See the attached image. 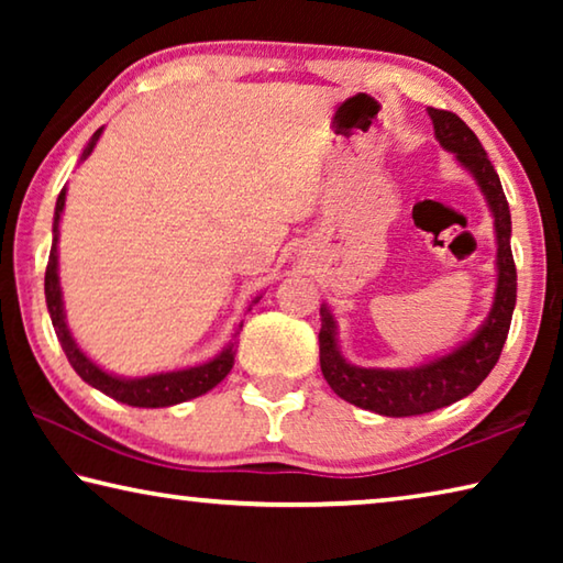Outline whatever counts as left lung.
<instances>
[{
    "mask_svg": "<svg viewBox=\"0 0 563 563\" xmlns=\"http://www.w3.org/2000/svg\"><path fill=\"white\" fill-rule=\"evenodd\" d=\"M434 123V136L456 156L479 184L497 233V292L484 325L460 347L434 357L424 365L385 369L357 367L342 357L338 347V325L330 310L322 305L320 318V367L332 393L345 402L369 409L385 417H415L434 412L446 405L472 395L492 373L509 335L511 312L517 305V265L511 255V216L501 180L494 170L487 151L482 148L476 133L452 111L427 109Z\"/></svg>",
    "mask_w": 563,
    "mask_h": 563,
    "instance_id": "1",
    "label": "left lung"
}]
</instances>
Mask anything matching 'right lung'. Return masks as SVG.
<instances>
[{
    "mask_svg": "<svg viewBox=\"0 0 563 563\" xmlns=\"http://www.w3.org/2000/svg\"><path fill=\"white\" fill-rule=\"evenodd\" d=\"M101 131L103 129L93 133L87 148H84L81 161L89 158V154L93 151V146H97V141L101 136ZM64 201H66V186L62 188L59 198H56V208H54V228H52L54 241H52L49 263H46L44 295H46V308H49L56 338H59L64 355H66V360L71 362L76 375H79L84 383H89L91 387L101 389L103 395H109L113 399H119V402L131 405V407H170V405L186 402V399L201 397V395L208 393V389H213L228 373H231L233 360H235V342H228V345L221 352H218L213 360L203 362V365L174 369V373L133 377V379L131 377H117V375L107 373V369H101L97 362L89 360L79 350L76 340L71 338L69 325H66L62 285H59V253H56V243H59V221H62ZM255 302H258V298L253 300V305ZM241 328H243V322L238 325V330H241ZM238 330H235V335H238Z\"/></svg>",
    "mask_w": 563,
    "mask_h": 563,
    "instance_id": "obj_1",
    "label": "right lung"
}]
</instances>
